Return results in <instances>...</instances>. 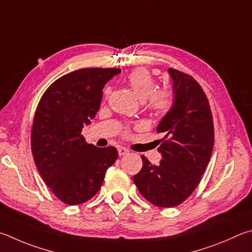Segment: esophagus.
<instances>
[{"mask_svg": "<svg viewBox=\"0 0 252 252\" xmlns=\"http://www.w3.org/2000/svg\"><path fill=\"white\" fill-rule=\"evenodd\" d=\"M118 154L119 156H126L129 154V151L125 147H118Z\"/></svg>", "mask_w": 252, "mask_h": 252, "instance_id": "esophagus-1", "label": "esophagus"}]
</instances>
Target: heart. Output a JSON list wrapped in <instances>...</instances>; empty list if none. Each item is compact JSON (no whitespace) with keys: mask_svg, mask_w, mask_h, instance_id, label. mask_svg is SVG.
Masks as SVG:
<instances>
[{"mask_svg":"<svg viewBox=\"0 0 252 252\" xmlns=\"http://www.w3.org/2000/svg\"><path fill=\"white\" fill-rule=\"evenodd\" d=\"M130 87L140 99H146V108L154 114H166L174 106L175 95L169 87L156 88V79L147 68L138 67L127 77ZM105 95L108 90L104 91Z\"/></svg>","mask_w":252,"mask_h":252,"instance_id":"obj_1","label":"heart"}]
</instances>
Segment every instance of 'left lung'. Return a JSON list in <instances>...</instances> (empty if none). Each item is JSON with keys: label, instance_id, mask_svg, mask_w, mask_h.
I'll list each match as a JSON object with an SVG mask.
<instances>
[{"label": "left lung", "instance_id": "8db88e82", "mask_svg": "<svg viewBox=\"0 0 252 252\" xmlns=\"http://www.w3.org/2000/svg\"><path fill=\"white\" fill-rule=\"evenodd\" d=\"M175 101L157 127L164 135L158 151L162 159L143 167L133 180L145 199L161 208L178 206L199 185L214 148V121L209 100L191 75L169 68Z\"/></svg>", "mask_w": 252, "mask_h": 252}]
</instances>
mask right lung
Segmentation results:
<instances>
[{"instance_id": "obj_1", "label": "right lung", "mask_w": 252, "mask_h": 252, "mask_svg": "<svg viewBox=\"0 0 252 252\" xmlns=\"http://www.w3.org/2000/svg\"><path fill=\"white\" fill-rule=\"evenodd\" d=\"M119 68H81L48 86L35 110L31 148L39 175L66 205H81L98 192L117 149L87 144L82 129L99 110L103 88Z\"/></svg>"}]
</instances>
